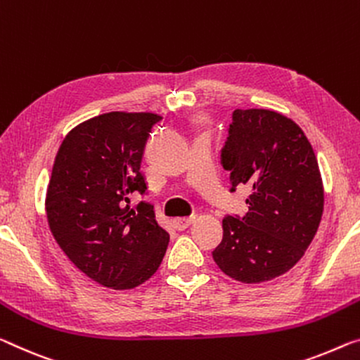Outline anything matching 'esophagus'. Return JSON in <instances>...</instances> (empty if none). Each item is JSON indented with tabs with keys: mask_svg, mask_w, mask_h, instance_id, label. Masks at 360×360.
Returning <instances> with one entry per match:
<instances>
[{
	"mask_svg": "<svg viewBox=\"0 0 360 360\" xmlns=\"http://www.w3.org/2000/svg\"><path fill=\"white\" fill-rule=\"evenodd\" d=\"M193 220H195V215H190V217H176L174 219V225L176 230H185L188 225H190Z\"/></svg>",
	"mask_w": 360,
	"mask_h": 360,
	"instance_id": "1",
	"label": "esophagus"
}]
</instances>
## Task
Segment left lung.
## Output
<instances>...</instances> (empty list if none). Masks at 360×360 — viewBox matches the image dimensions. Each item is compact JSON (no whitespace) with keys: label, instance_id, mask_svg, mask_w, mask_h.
<instances>
[{"label":"left lung","instance_id":"1","mask_svg":"<svg viewBox=\"0 0 360 360\" xmlns=\"http://www.w3.org/2000/svg\"><path fill=\"white\" fill-rule=\"evenodd\" d=\"M231 191L251 188L243 219L222 220L212 257L225 275L262 283L288 272L323 214V184L311 141L295 120L269 109H236L222 148Z\"/></svg>","mask_w":360,"mask_h":360}]
</instances>
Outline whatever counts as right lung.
I'll use <instances>...</instances> for the list:
<instances>
[{
    "instance_id": "obj_1",
    "label": "right lung",
    "mask_w": 360,
    "mask_h": 360,
    "mask_svg": "<svg viewBox=\"0 0 360 360\" xmlns=\"http://www.w3.org/2000/svg\"><path fill=\"white\" fill-rule=\"evenodd\" d=\"M161 115L112 110L74 127L60 143L46 190V219L70 262L96 283L131 290L156 274L169 233L153 207H130L145 193L140 165Z\"/></svg>"
}]
</instances>
